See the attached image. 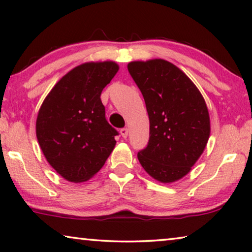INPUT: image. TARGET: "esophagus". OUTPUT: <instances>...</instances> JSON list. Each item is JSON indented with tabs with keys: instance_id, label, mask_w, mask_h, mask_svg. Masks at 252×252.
<instances>
[{
	"instance_id": "esophagus-1",
	"label": "esophagus",
	"mask_w": 252,
	"mask_h": 252,
	"mask_svg": "<svg viewBox=\"0 0 252 252\" xmlns=\"http://www.w3.org/2000/svg\"><path fill=\"white\" fill-rule=\"evenodd\" d=\"M120 133H121V135L123 136V138H126V136H127V129H126V127H123V129H121L120 130Z\"/></svg>"
}]
</instances>
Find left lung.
Listing matches in <instances>:
<instances>
[{
    "label": "left lung",
    "instance_id": "8db88e82",
    "mask_svg": "<svg viewBox=\"0 0 252 252\" xmlns=\"http://www.w3.org/2000/svg\"><path fill=\"white\" fill-rule=\"evenodd\" d=\"M127 70L146 102L150 138L138 159L150 176L174 182L190 172L210 135V118L201 93L165 60L134 61Z\"/></svg>",
    "mask_w": 252,
    "mask_h": 252
}]
</instances>
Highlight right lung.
Here are the masks:
<instances>
[{
    "mask_svg": "<svg viewBox=\"0 0 252 252\" xmlns=\"http://www.w3.org/2000/svg\"><path fill=\"white\" fill-rule=\"evenodd\" d=\"M116 62H88L72 69L45 97L36 138L49 163L67 181L92 178L116 146L119 132L105 119L101 92L117 74Z\"/></svg>",
    "mask_w": 252,
    "mask_h": 252,
    "instance_id": "obj_1",
    "label": "right lung"
}]
</instances>
